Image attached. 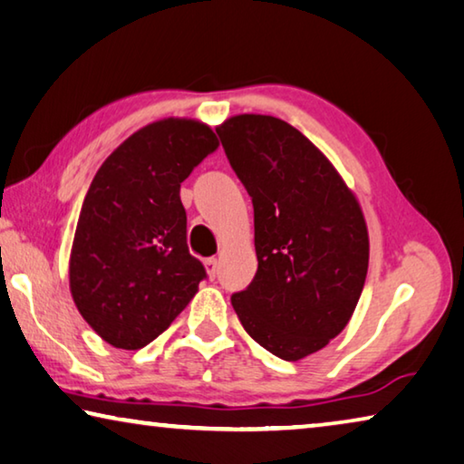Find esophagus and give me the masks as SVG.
<instances>
[{
    "label": "esophagus",
    "instance_id": "esophagus-1",
    "mask_svg": "<svg viewBox=\"0 0 464 464\" xmlns=\"http://www.w3.org/2000/svg\"><path fill=\"white\" fill-rule=\"evenodd\" d=\"M204 268H206V275H208L210 278L217 276V270H218V262L217 258H208L204 260Z\"/></svg>",
    "mask_w": 464,
    "mask_h": 464
}]
</instances>
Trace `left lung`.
Returning <instances> with one entry per match:
<instances>
[{
	"mask_svg": "<svg viewBox=\"0 0 464 464\" xmlns=\"http://www.w3.org/2000/svg\"><path fill=\"white\" fill-rule=\"evenodd\" d=\"M217 134L254 202L258 270L233 310L260 347L299 362L343 333L362 297L363 210L326 154L278 117L233 115Z\"/></svg>",
	"mask_w": 464,
	"mask_h": 464,
	"instance_id": "obj_1",
	"label": "left lung"
}]
</instances>
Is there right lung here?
Here are the masks:
<instances>
[{
  "instance_id": "1",
  "label": "right lung",
  "mask_w": 464,
  "mask_h": 464,
  "mask_svg": "<svg viewBox=\"0 0 464 464\" xmlns=\"http://www.w3.org/2000/svg\"><path fill=\"white\" fill-rule=\"evenodd\" d=\"M217 149L210 126L165 117L123 140L94 175L73 233L70 291L113 347H146L198 293L206 270L189 254L179 188Z\"/></svg>"
}]
</instances>
